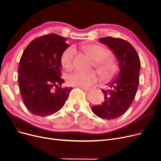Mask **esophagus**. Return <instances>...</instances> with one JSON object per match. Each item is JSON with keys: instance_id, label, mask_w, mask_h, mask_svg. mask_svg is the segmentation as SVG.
<instances>
[{"instance_id": "34e87169", "label": "esophagus", "mask_w": 161, "mask_h": 161, "mask_svg": "<svg viewBox=\"0 0 161 161\" xmlns=\"http://www.w3.org/2000/svg\"><path fill=\"white\" fill-rule=\"evenodd\" d=\"M80 87V88H81L83 90H84V91H89L91 89L90 88L84 87Z\"/></svg>"}]
</instances>
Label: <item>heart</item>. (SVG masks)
<instances>
[{
  "label": "heart",
  "instance_id": "b5f03b06",
  "mask_svg": "<svg viewBox=\"0 0 161 161\" xmlns=\"http://www.w3.org/2000/svg\"><path fill=\"white\" fill-rule=\"evenodd\" d=\"M81 49L95 62L94 66L104 80L113 79L118 71V66L114 58L108 57L109 51L98 44H87L81 46ZM75 52L72 47H69L63 52L61 64L66 71H70L73 68V60ZM99 80V75L95 71L87 73L77 72L68 79V83L74 87H89Z\"/></svg>",
  "mask_w": 161,
  "mask_h": 161
}]
</instances>
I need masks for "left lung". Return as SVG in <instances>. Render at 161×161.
<instances>
[{
  "label": "left lung",
  "instance_id": "8db88e82",
  "mask_svg": "<svg viewBox=\"0 0 161 161\" xmlns=\"http://www.w3.org/2000/svg\"><path fill=\"white\" fill-rule=\"evenodd\" d=\"M101 43L110 48L119 61V74L109 84V89H103L104 102L92 108V112L104 119H114L123 115L136 96L139 84L140 60L136 49L129 42L111 36L101 38Z\"/></svg>",
  "mask_w": 161,
  "mask_h": 161
}]
</instances>
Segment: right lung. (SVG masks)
Listing matches in <instances>:
<instances>
[{"label": "right lung", "mask_w": 161, "mask_h": 161, "mask_svg": "<svg viewBox=\"0 0 161 161\" xmlns=\"http://www.w3.org/2000/svg\"><path fill=\"white\" fill-rule=\"evenodd\" d=\"M66 38L49 34L33 40L25 49L18 68L24 104L34 115L47 116L63 107L72 88L61 87V57L69 47Z\"/></svg>", "instance_id": "add662e5"}]
</instances>
